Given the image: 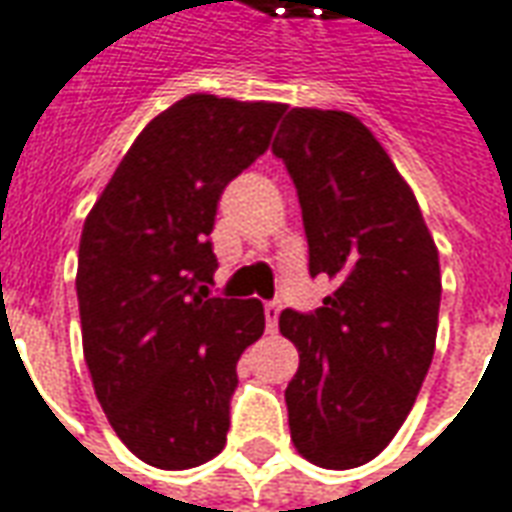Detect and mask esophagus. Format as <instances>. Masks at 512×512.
<instances>
[{
    "instance_id": "esophagus-1",
    "label": "esophagus",
    "mask_w": 512,
    "mask_h": 512,
    "mask_svg": "<svg viewBox=\"0 0 512 512\" xmlns=\"http://www.w3.org/2000/svg\"><path fill=\"white\" fill-rule=\"evenodd\" d=\"M278 315H281V303L278 301L264 303V320H267V331L278 329Z\"/></svg>"
}]
</instances>
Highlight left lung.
<instances>
[{"mask_svg": "<svg viewBox=\"0 0 512 512\" xmlns=\"http://www.w3.org/2000/svg\"><path fill=\"white\" fill-rule=\"evenodd\" d=\"M273 153L287 164L309 242V273L337 287L315 312L284 309L298 348L290 435L320 468L373 460L407 421L435 354L440 262L396 164L357 116L292 108Z\"/></svg>", "mask_w": 512, "mask_h": 512, "instance_id": "1", "label": "left lung"}]
</instances>
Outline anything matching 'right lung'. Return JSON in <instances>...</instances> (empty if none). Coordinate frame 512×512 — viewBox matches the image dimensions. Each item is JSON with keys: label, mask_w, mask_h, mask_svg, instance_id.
Listing matches in <instances>:
<instances>
[{"label": "right lung", "mask_w": 512, "mask_h": 512, "mask_svg": "<svg viewBox=\"0 0 512 512\" xmlns=\"http://www.w3.org/2000/svg\"><path fill=\"white\" fill-rule=\"evenodd\" d=\"M281 102L189 94L130 144L88 211L77 256L83 357L102 412L139 460L209 463L231 426L236 362L262 301L214 298L222 189L270 147Z\"/></svg>", "instance_id": "obj_1"}]
</instances>
